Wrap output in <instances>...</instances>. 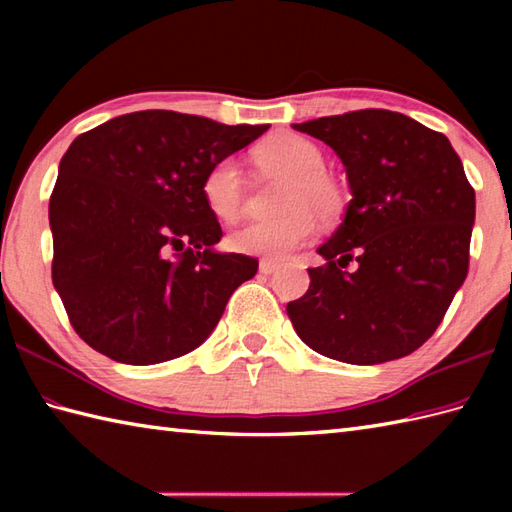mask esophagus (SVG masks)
I'll use <instances>...</instances> for the list:
<instances>
[{"label": "esophagus", "mask_w": 512, "mask_h": 512, "mask_svg": "<svg viewBox=\"0 0 512 512\" xmlns=\"http://www.w3.org/2000/svg\"><path fill=\"white\" fill-rule=\"evenodd\" d=\"M277 268H279V262H275V259H262V262H259V273L262 275L275 273Z\"/></svg>", "instance_id": "obj_1"}]
</instances>
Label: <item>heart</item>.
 I'll return each mask as SVG.
<instances>
[{
    "mask_svg": "<svg viewBox=\"0 0 512 512\" xmlns=\"http://www.w3.org/2000/svg\"><path fill=\"white\" fill-rule=\"evenodd\" d=\"M255 162L264 173L288 180L281 213L248 222L231 235L237 253L281 259L317 231V213L330 222L343 209V193L328 173L321 149L297 134H273L257 145ZM202 198L217 220L233 222L244 206V173L233 156L220 158L204 173Z\"/></svg>",
    "mask_w": 512,
    "mask_h": 512,
    "instance_id": "b5f03b06",
    "label": "heart"
}]
</instances>
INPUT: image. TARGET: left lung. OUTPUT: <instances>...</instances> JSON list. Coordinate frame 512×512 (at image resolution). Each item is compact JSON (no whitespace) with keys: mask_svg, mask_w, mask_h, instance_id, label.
<instances>
[{"mask_svg":"<svg viewBox=\"0 0 512 512\" xmlns=\"http://www.w3.org/2000/svg\"><path fill=\"white\" fill-rule=\"evenodd\" d=\"M341 158L352 200L288 303L299 339L334 361L378 365L436 332L469 273L475 191L449 138L389 110L292 125ZM352 258L354 274L342 270Z\"/></svg>","mask_w":512,"mask_h":512,"instance_id":"1","label":"left lung"}]
</instances>
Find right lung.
I'll list each match as a JSON object with an SVG mask.
<instances>
[{
  "label": "right lung",
  "mask_w": 512,
  "mask_h": 512,
  "mask_svg": "<svg viewBox=\"0 0 512 512\" xmlns=\"http://www.w3.org/2000/svg\"><path fill=\"white\" fill-rule=\"evenodd\" d=\"M266 129L145 110L74 138L48 211L52 284L96 352L154 365L209 339L259 262L213 248L222 228L202 180Z\"/></svg>",
  "instance_id": "1"
}]
</instances>
